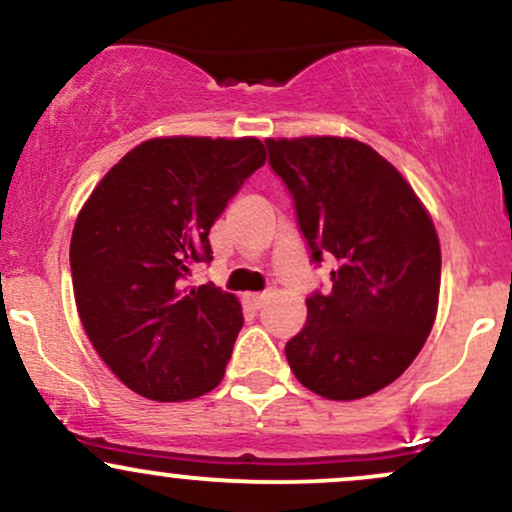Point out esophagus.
I'll list each match as a JSON object with an SVG mask.
<instances>
[{
  "label": "esophagus",
  "mask_w": 512,
  "mask_h": 512,
  "mask_svg": "<svg viewBox=\"0 0 512 512\" xmlns=\"http://www.w3.org/2000/svg\"><path fill=\"white\" fill-rule=\"evenodd\" d=\"M267 301V294H247V303L252 308H262V303Z\"/></svg>",
  "instance_id": "34e87169"
}]
</instances>
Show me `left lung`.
Masks as SVG:
<instances>
[{
	"mask_svg": "<svg viewBox=\"0 0 512 512\" xmlns=\"http://www.w3.org/2000/svg\"><path fill=\"white\" fill-rule=\"evenodd\" d=\"M269 165L294 196L311 260L338 267L306 299L286 342L291 372L330 401L372 396L423 350L440 299V240L403 174L355 138H267Z\"/></svg>",
	"mask_w": 512,
	"mask_h": 512,
	"instance_id": "1",
	"label": "left lung"
}]
</instances>
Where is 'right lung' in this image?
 Masks as SVG:
<instances>
[{
    "label": "right lung",
    "mask_w": 512,
    "mask_h": 512,
    "mask_svg": "<svg viewBox=\"0 0 512 512\" xmlns=\"http://www.w3.org/2000/svg\"><path fill=\"white\" fill-rule=\"evenodd\" d=\"M262 165L257 138H153L84 201L70 243L77 313L106 367L140 396L187 401L226 374L243 308L187 277L211 262L213 221Z\"/></svg>",
    "instance_id": "right-lung-1"
}]
</instances>
